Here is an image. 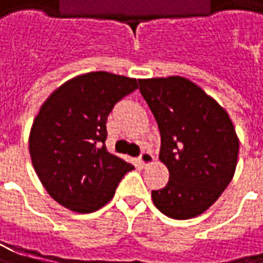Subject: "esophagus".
Returning <instances> with one entry per match:
<instances>
[{"label":"esophagus","instance_id":"1","mask_svg":"<svg viewBox=\"0 0 263 263\" xmlns=\"http://www.w3.org/2000/svg\"><path fill=\"white\" fill-rule=\"evenodd\" d=\"M139 163H141L142 166H149V164H153V163H154V157H153V154H149V153L143 151V153L141 154V157H139Z\"/></svg>","mask_w":263,"mask_h":263}]
</instances>
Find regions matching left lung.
<instances>
[{"label":"left lung","mask_w":263,"mask_h":263,"mask_svg":"<svg viewBox=\"0 0 263 263\" xmlns=\"http://www.w3.org/2000/svg\"><path fill=\"white\" fill-rule=\"evenodd\" d=\"M161 138L159 159L169 171L164 189L153 190L164 216L187 220L205 213L232 181L239 139L229 114L187 78L139 79Z\"/></svg>","instance_id":"obj_1"}]
</instances>
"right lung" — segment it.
Masks as SVG:
<instances>
[{"label":"right lung","instance_id":"obj_1","mask_svg":"<svg viewBox=\"0 0 263 263\" xmlns=\"http://www.w3.org/2000/svg\"><path fill=\"white\" fill-rule=\"evenodd\" d=\"M136 88L133 78L91 71L67 81L42 104L29 132V156L47 193L67 210H100L135 169L104 141L112 107Z\"/></svg>","mask_w":263,"mask_h":263}]
</instances>
